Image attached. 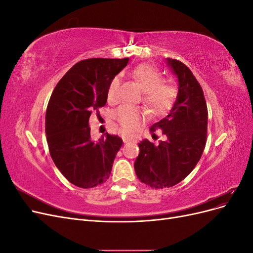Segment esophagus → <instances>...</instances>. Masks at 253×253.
I'll return each mask as SVG.
<instances>
[{"label": "esophagus", "instance_id": "obj_1", "mask_svg": "<svg viewBox=\"0 0 253 253\" xmlns=\"http://www.w3.org/2000/svg\"><path fill=\"white\" fill-rule=\"evenodd\" d=\"M124 142H125V143H127L128 140H127V139H124Z\"/></svg>", "mask_w": 253, "mask_h": 253}]
</instances>
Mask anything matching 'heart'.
I'll list each match as a JSON object with an SVG mask.
<instances>
[{
  "instance_id": "obj_1",
  "label": "heart",
  "mask_w": 253,
  "mask_h": 253,
  "mask_svg": "<svg viewBox=\"0 0 253 253\" xmlns=\"http://www.w3.org/2000/svg\"><path fill=\"white\" fill-rule=\"evenodd\" d=\"M131 75L143 90L141 99L150 114L160 115L170 109L175 99L176 90L170 83L163 82L162 73L157 68L149 64H140L134 68ZM119 87L120 79L116 76L111 80L106 91V97L110 102H115L118 99ZM143 115V109L128 104L121 105L114 113L115 118L126 133H132L138 128Z\"/></svg>"
}]
</instances>
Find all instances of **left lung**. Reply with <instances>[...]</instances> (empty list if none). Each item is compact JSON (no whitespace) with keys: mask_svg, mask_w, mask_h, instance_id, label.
<instances>
[{"mask_svg":"<svg viewBox=\"0 0 253 253\" xmlns=\"http://www.w3.org/2000/svg\"><path fill=\"white\" fill-rule=\"evenodd\" d=\"M178 79V94L169 115L150 127L167 136L158 145L140 141L134 168L137 177L155 189L177 185L200 162L207 141L208 109L204 91L190 68L176 59H167Z\"/></svg>","mask_w":253,"mask_h":253,"instance_id":"obj_1","label":"left lung"}]
</instances>
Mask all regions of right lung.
<instances>
[{"label": "right lung", "instance_id": "add662e5", "mask_svg": "<svg viewBox=\"0 0 253 253\" xmlns=\"http://www.w3.org/2000/svg\"><path fill=\"white\" fill-rule=\"evenodd\" d=\"M128 58H90L76 63L53 89L45 115L49 154L64 177L79 188L102 185L110 177L122 145L117 135L105 134L95 142L88 120L105 105L111 80L126 66Z\"/></svg>", "mask_w": 253, "mask_h": 253}]
</instances>
